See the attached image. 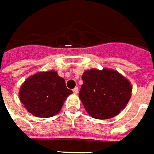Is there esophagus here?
<instances>
[{"label":"esophagus","mask_w":154,"mask_h":154,"mask_svg":"<svg viewBox=\"0 0 154 154\" xmlns=\"http://www.w3.org/2000/svg\"><path fill=\"white\" fill-rule=\"evenodd\" d=\"M73 92L75 93V94H77V93L79 92V89H78V87H75V89H73Z\"/></svg>","instance_id":"obj_1"}]
</instances>
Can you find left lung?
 I'll return each instance as SVG.
<instances>
[{
	"mask_svg": "<svg viewBox=\"0 0 154 154\" xmlns=\"http://www.w3.org/2000/svg\"><path fill=\"white\" fill-rule=\"evenodd\" d=\"M79 97L88 114L97 119L115 117L131 98L130 82L110 69H89L82 75Z\"/></svg>",
	"mask_w": 154,
	"mask_h": 154,
	"instance_id": "obj_1",
	"label": "left lung"
}]
</instances>
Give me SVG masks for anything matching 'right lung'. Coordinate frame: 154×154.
<instances>
[{"label": "right lung", "mask_w": 154, "mask_h": 154, "mask_svg": "<svg viewBox=\"0 0 154 154\" xmlns=\"http://www.w3.org/2000/svg\"><path fill=\"white\" fill-rule=\"evenodd\" d=\"M72 94L57 72H40L23 83L19 92L20 102L34 116L49 118L58 114L65 99Z\"/></svg>", "instance_id": "right-lung-1"}]
</instances>
